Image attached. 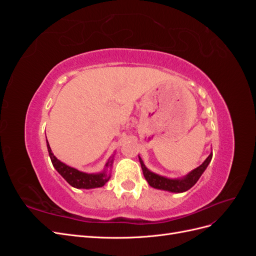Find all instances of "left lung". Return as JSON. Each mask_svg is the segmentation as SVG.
Segmentation results:
<instances>
[{"instance_id":"obj_1","label":"left lung","mask_w":256,"mask_h":256,"mask_svg":"<svg viewBox=\"0 0 256 256\" xmlns=\"http://www.w3.org/2000/svg\"><path fill=\"white\" fill-rule=\"evenodd\" d=\"M212 152H210V154H209V156L206 158V160L200 166H198L196 168L193 170V171H191L186 176H184L182 178H174V180H172V178L164 177V176H160L156 173L150 172V170L145 166L144 162L141 159V157H138V160H140V164H141V166H142V171H143L145 180H147V182H148L150 187L156 188V189H160V190L170 191V192L182 193V192L189 190L190 188H192L193 186L196 184V182L198 180V178L202 176V174L204 173L206 168L208 166L209 162L212 161Z\"/></svg>"}]
</instances>
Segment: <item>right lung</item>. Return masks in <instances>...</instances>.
I'll use <instances>...</instances> for the list:
<instances>
[{
	"mask_svg": "<svg viewBox=\"0 0 256 256\" xmlns=\"http://www.w3.org/2000/svg\"><path fill=\"white\" fill-rule=\"evenodd\" d=\"M47 147H48L49 156L52 161L53 166L56 168V170L60 174V176L63 177L69 184L72 186V187L78 188V189L99 188L104 186L106 182L110 180V175H108L106 168L102 172L97 173V174H88V173L81 172L79 170L63 164V162L60 161L56 156H54L48 141H47ZM113 157L114 156H112L111 159L108 160V162L106 164V168L112 166Z\"/></svg>",
	"mask_w": 256,
	"mask_h": 256,
	"instance_id": "add662e5",
	"label": "right lung"
}]
</instances>
